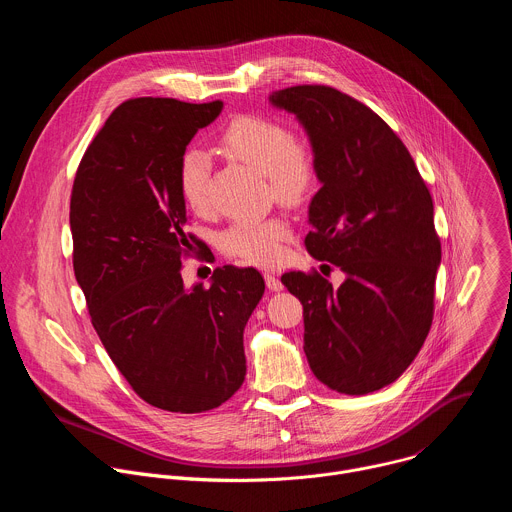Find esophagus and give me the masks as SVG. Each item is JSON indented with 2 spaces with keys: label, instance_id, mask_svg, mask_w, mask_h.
<instances>
[{
  "label": "esophagus",
  "instance_id": "1",
  "mask_svg": "<svg viewBox=\"0 0 512 512\" xmlns=\"http://www.w3.org/2000/svg\"><path fill=\"white\" fill-rule=\"evenodd\" d=\"M265 283L271 291H281L283 289V283L273 273H265Z\"/></svg>",
  "mask_w": 512,
  "mask_h": 512
}]
</instances>
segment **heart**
I'll return each mask as SVG.
<instances>
[{"label":"heart","instance_id":"obj_1","mask_svg":"<svg viewBox=\"0 0 512 512\" xmlns=\"http://www.w3.org/2000/svg\"><path fill=\"white\" fill-rule=\"evenodd\" d=\"M218 152L267 176L273 198L285 206L306 204L320 180V162L308 139L291 135L277 119L263 115L235 117L216 139ZM208 162L200 152H186L178 166V190L194 212L208 208ZM287 225L281 218L237 223L223 235L227 255L245 263L269 265L281 255Z\"/></svg>","mask_w":512,"mask_h":512}]
</instances>
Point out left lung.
Instances as JSON below:
<instances>
[{"instance_id":"1","label":"left lung","mask_w":512,"mask_h":512,"mask_svg":"<svg viewBox=\"0 0 512 512\" xmlns=\"http://www.w3.org/2000/svg\"><path fill=\"white\" fill-rule=\"evenodd\" d=\"M294 113L318 154L322 188L310 202L312 257L346 275L289 271L304 306V352L318 381L367 395L403 375L433 320L442 261L431 194L397 133L367 105L324 85L269 95Z\"/></svg>"}]
</instances>
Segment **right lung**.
Listing matches in <instances>:
<instances>
[{"instance_id":"add662e5","label":"right lung","mask_w":512,"mask_h":512,"mask_svg":"<svg viewBox=\"0 0 512 512\" xmlns=\"http://www.w3.org/2000/svg\"><path fill=\"white\" fill-rule=\"evenodd\" d=\"M221 111L223 101L121 103L70 194L72 265L91 322L131 389L172 413H202L239 391L243 330L265 291L253 267H218L208 287L182 279L196 237L186 233L178 166Z\"/></svg>"}]
</instances>
